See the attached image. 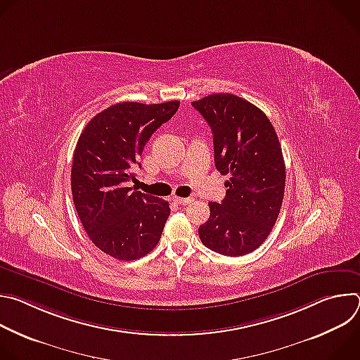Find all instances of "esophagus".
Here are the masks:
<instances>
[{
	"mask_svg": "<svg viewBox=\"0 0 360 360\" xmlns=\"http://www.w3.org/2000/svg\"><path fill=\"white\" fill-rule=\"evenodd\" d=\"M174 202L178 203V205H188V203L192 202V199H191V198H179V196H175V198H174Z\"/></svg>",
	"mask_w": 360,
	"mask_h": 360,
	"instance_id": "1",
	"label": "esophagus"
}]
</instances>
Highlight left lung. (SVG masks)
Wrapping results in <instances>:
<instances>
[{"instance_id":"obj_1","label":"left lung","mask_w":360,"mask_h":360,"mask_svg":"<svg viewBox=\"0 0 360 360\" xmlns=\"http://www.w3.org/2000/svg\"><path fill=\"white\" fill-rule=\"evenodd\" d=\"M212 129L215 167L226 196L210 202V219L199 226L202 243L225 256L259 248L271 233L285 193V161L268 117L249 101L212 94L192 102Z\"/></svg>"}]
</instances>
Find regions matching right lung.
<instances>
[{"label":"right lung","instance_id":"add662e5","mask_svg":"<svg viewBox=\"0 0 360 360\" xmlns=\"http://www.w3.org/2000/svg\"><path fill=\"white\" fill-rule=\"evenodd\" d=\"M178 108L179 101L120 102L96 114L79 135L71 169L75 210L92 243L115 259H139L161 239L169 203L128 182L150 135Z\"/></svg>","mask_w":360,"mask_h":360}]
</instances>
